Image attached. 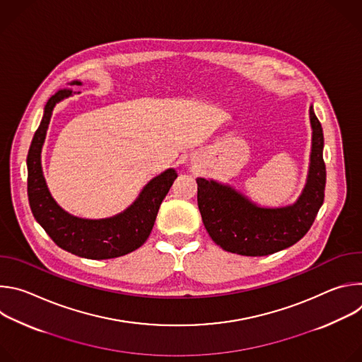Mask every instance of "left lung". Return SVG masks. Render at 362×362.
I'll return each instance as SVG.
<instances>
[{
    "mask_svg": "<svg viewBox=\"0 0 362 362\" xmlns=\"http://www.w3.org/2000/svg\"><path fill=\"white\" fill-rule=\"evenodd\" d=\"M311 166L306 186L295 204L279 209L257 208L229 186L197 179V206L203 225L222 249L245 255L267 256L286 249L305 236L324 203L327 169L322 156L324 133L314 109Z\"/></svg>",
    "mask_w": 362,
    "mask_h": 362,
    "instance_id": "8db88e82",
    "label": "left lung"
}]
</instances>
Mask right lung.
<instances>
[{"label":"right lung","mask_w":362,"mask_h":362,"mask_svg":"<svg viewBox=\"0 0 362 362\" xmlns=\"http://www.w3.org/2000/svg\"><path fill=\"white\" fill-rule=\"evenodd\" d=\"M70 94L71 90L63 88L48 98L42 120L33 137L27 156L30 208L37 222L62 249L87 259H112L139 249L147 240L177 173L169 169L151 179L130 208L115 218L87 221L66 214L51 197L42 177L41 147L56 103Z\"/></svg>","instance_id":"right-lung-1"}]
</instances>
